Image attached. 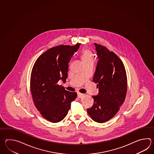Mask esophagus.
<instances>
[{"label":"esophagus","instance_id":"obj_1","mask_svg":"<svg viewBox=\"0 0 154 154\" xmlns=\"http://www.w3.org/2000/svg\"><path fill=\"white\" fill-rule=\"evenodd\" d=\"M84 95H85L84 94H82V93H77V97H82Z\"/></svg>","mask_w":154,"mask_h":154}]
</instances>
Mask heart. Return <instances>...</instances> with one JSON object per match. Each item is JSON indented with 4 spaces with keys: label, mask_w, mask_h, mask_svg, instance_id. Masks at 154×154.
I'll return each mask as SVG.
<instances>
[{
    "label": "heart",
    "mask_w": 154,
    "mask_h": 154,
    "mask_svg": "<svg viewBox=\"0 0 154 154\" xmlns=\"http://www.w3.org/2000/svg\"><path fill=\"white\" fill-rule=\"evenodd\" d=\"M80 57L83 63L94 60L93 54L91 51L87 48H84L82 49L80 54Z\"/></svg>",
    "instance_id": "1"
}]
</instances>
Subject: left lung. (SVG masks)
Masks as SVG:
<instances>
[{
    "instance_id": "1",
    "label": "left lung",
    "mask_w": 154,
    "mask_h": 154,
    "mask_svg": "<svg viewBox=\"0 0 154 154\" xmlns=\"http://www.w3.org/2000/svg\"><path fill=\"white\" fill-rule=\"evenodd\" d=\"M99 60L93 81L97 83L99 93L92 96L93 106L87 109L94 121L104 123L117 113L126 98L127 78L126 69L116 54L94 43Z\"/></svg>"
}]
</instances>
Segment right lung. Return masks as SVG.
<instances>
[{"instance_id":"1","label":"right lung","mask_w":154,"mask_h":154,"mask_svg":"<svg viewBox=\"0 0 154 154\" xmlns=\"http://www.w3.org/2000/svg\"><path fill=\"white\" fill-rule=\"evenodd\" d=\"M80 44L50 48L38 57L32 69L30 88L35 106L51 122L63 120L77 97L75 92L66 91L57 82H66L69 63Z\"/></svg>"}]
</instances>
